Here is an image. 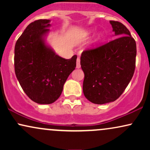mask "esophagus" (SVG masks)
<instances>
[{"label":"esophagus","mask_w":150,"mask_h":150,"mask_svg":"<svg viewBox=\"0 0 150 150\" xmlns=\"http://www.w3.org/2000/svg\"><path fill=\"white\" fill-rule=\"evenodd\" d=\"M81 65H80V58H77V65H76V68H80Z\"/></svg>","instance_id":"1"}]
</instances>
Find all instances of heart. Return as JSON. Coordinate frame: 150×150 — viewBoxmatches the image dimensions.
Returning <instances> with one entry per match:
<instances>
[{"instance_id": "b5f03b06", "label": "heart", "mask_w": 150, "mask_h": 150, "mask_svg": "<svg viewBox=\"0 0 150 150\" xmlns=\"http://www.w3.org/2000/svg\"><path fill=\"white\" fill-rule=\"evenodd\" d=\"M98 38H99V39H100V38H101V35H99V37H98Z\"/></svg>"}]
</instances>
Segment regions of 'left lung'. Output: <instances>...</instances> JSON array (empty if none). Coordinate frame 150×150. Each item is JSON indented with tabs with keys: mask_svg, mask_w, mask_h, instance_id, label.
Wrapping results in <instances>:
<instances>
[{
	"mask_svg": "<svg viewBox=\"0 0 150 150\" xmlns=\"http://www.w3.org/2000/svg\"><path fill=\"white\" fill-rule=\"evenodd\" d=\"M117 38L81 54L85 73L83 93L96 104L116 101L133 76L137 54L136 43L130 31L118 21H110Z\"/></svg>",
	"mask_w": 150,
	"mask_h": 150,
	"instance_id": "left-lung-1",
	"label": "left lung"
}]
</instances>
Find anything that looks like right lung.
I'll list each match as a JSON object with an SVG mask.
<instances>
[{
    "mask_svg": "<svg viewBox=\"0 0 150 150\" xmlns=\"http://www.w3.org/2000/svg\"><path fill=\"white\" fill-rule=\"evenodd\" d=\"M49 20L30 23L15 46V72L28 97L40 104H50L61 96L65 81L76 67L77 56L65 59L46 46L44 36Z\"/></svg>",
    "mask_w": 150,
    "mask_h": 150,
    "instance_id": "add662e5",
    "label": "right lung"
}]
</instances>
